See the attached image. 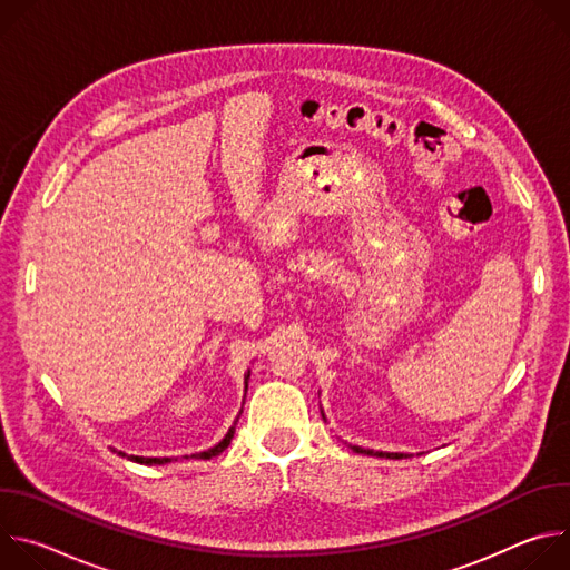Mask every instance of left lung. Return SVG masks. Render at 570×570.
Listing matches in <instances>:
<instances>
[{"instance_id": "obj_1", "label": "left lung", "mask_w": 570, "mask_h": 570, "mask_svg": "<svg viewBox=\"0 0 570 570\" xmlns=\"http://www.w3.org/2000/svg\"><path fill=\"white\" fill-rule=\"evenodd\" d=\"M324 417V413H322ZM356 453H365V455H379V458H403V453H385V451H372V449H361V446H352Z\"/></svg>"}]
</instances>
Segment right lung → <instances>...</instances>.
I'll use <instances>...</instances> for the list:
<instances>
[{"mask_svg": "<svg viewBox=\"0 0 570 570\" xmlns=\"http://www.w3.org/2000/svg\"><path fill=\"white\" fill-rule=\"evenodd\" d=\"M248 376H250V372L246 374V387H248ZM232 438H234V426L227 431V435H225L216 446H212V449H207V451L196 453V458H200V460H209V458H214V455L223 453V451L227 449V444L232 442ZM117 453H119V455H126L124 451H117ZM130 460H135V462H139V464H165V462H171V458H139V455H130Z\"/></svg>", "mask_w": 570, "mask_h": 570, "instance_id": "add662e5", "label": "right lung"}]
</instances>
